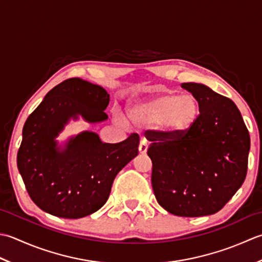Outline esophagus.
I'll return each instance as SVG.
<instances>
[{"label": "esophagus", "instance_id": "1", "mask_svg": "<svg viewBox=\"0 0 262 262\" xmlns=\"http://www.w3.org/2000/svg\"><path fill=\"white\" fill-rule=\"evenodd\" d=\"M147 149H148V141L146 138H142L141 141H140V145H139V151L140 154H146L147 152Z\"/></svg>", "mask_w": 262, "mask_h": 262}]
</instances>
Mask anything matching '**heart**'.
Wrapping results in <instances>:
<instances>
[{
    "label": "heart",
    "instance_id": "b5f03b06",
    "mask_svg": "<svg viewBox=\"0 0 262 262\" xmlns=\"http://www.w3.org/2000/svg\"><path fill=\"white\" fill-rule=\"evenodd\" d=\"M201 113L199 98L193 94L167 92L143 99L129 108L133 124L158 127L170 135L190 130L198 122Z\"/></svg>",
    "mask_w": 262,
    "mask_h": 262
}]
</instances>
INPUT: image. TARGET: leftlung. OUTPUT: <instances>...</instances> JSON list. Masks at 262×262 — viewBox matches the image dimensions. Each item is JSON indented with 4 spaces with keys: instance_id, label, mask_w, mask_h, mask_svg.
I'll list each match as a JSON object with an SVG mask.
<instances>
[{
    "instance_id": "left-lung-1",
    "label": "left lung",
    "mask_w": 262,
    "mask_h": 262,
    "mask_svg": "<svg viewBox=\"0 0 262 262\" xmlns=\"http://www.w3.org/2000/svg\"><path fill=\"white\" fill-rule=\"evenodd\" d=\"M181 87L199 98L201 113L179 135L147 130L151 185L165 210L199 217L220 211L241 188L248 170L250 135L233 101L201 83Z\"/></svg>"
}]
</instances>
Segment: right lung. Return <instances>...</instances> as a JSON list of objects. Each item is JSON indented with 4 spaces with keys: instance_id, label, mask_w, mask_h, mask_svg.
<instances>
[{
    "instance_id": "obj_1",
    "label": "right lung",
    "mask_w": 262,
    "mask_h": 262,
    "mask_svg": "<svg viewBox=\"0 0 262 262\" xmlns=\"http://www.w3.org/2000/svg\"><path fill=\"white\" fill-rule=\"evenodd\" d=\"M108 103L103 87L70 78L50 90L28 116L17 164L29 196L41 210L69 220L97 211L107 201L117 173L138 155L137 133L119 143H104L86 131L62 150L57 147L54 139L71 117L105 121Z\"/></svg>"
}]
</instances>
